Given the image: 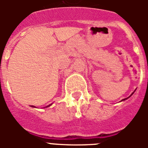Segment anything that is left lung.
<instances>
[{
    "label": "left lung",
    "mask_w": 148,
    "mask_h": 148,
    "mask_svg": "<svg viewBox=\"0 0 148 148\" xmlns=\"http://www.w3.org/2000/svg\"><path fill=\"white\" fill-rule=\"evenodd\" d=\"M134 92H135V91H134ZM133 93H132V94H131V95H130V96H129V97H130V96H131V95H133ZM129 97H128V98H129ZM128 98H127V99H128ZM123 99V100H122V101H124V100H126V99Z\"/></svg>",
    "instance_id": "left-lung-1"
}]
</instances>
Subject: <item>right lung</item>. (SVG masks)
<instances>
[{
  "instance_id": "obj_1",
  "label": "right lung",
  "mask_w": 148,
  "mask_h": 148,
  "mask_svg": "<svg viewBox=\"0 0 148 148\" xmlns=\"http://www.w3.org/2000/svg\"><path fill=\"white\" fill-rule=\"evenodd\" d=\"M50 105H52V104H49V105H48V106H47V107H45V108H47V107H49V106H50ZM31 107H32V108H35V106H31Z\"/></svg>"
}]
</instances>
